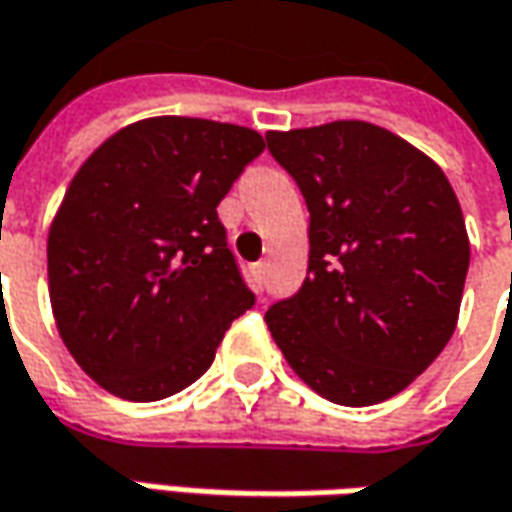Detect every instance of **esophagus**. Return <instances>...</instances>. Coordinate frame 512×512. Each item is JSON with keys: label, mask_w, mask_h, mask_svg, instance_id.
<instances>
[{"label": "esophagus", "mask_w": 512, "mask_h": 512, "mask_svg": "<svg viewBox=\"0 0 512 512\" xmlns=\"http://www.w3.org/2000/svg\"><path fill=\"white\" fill-rule=\"evenodd\" d=\"M252 277H255V283L263 289V283H266V263H255L252 266Z\"/></svg>", "instance_id": "obj_1"}]
</instances>
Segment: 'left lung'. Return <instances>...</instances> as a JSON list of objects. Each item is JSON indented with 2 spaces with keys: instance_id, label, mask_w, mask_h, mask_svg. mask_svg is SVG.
<instances>
[{
  "instance_id": "1",
  "label": "left lung",
  "mask_w": 512,
  "mask_h": 512,
  "mask_svg": "<svg viewBox=\"0 0 512 512\" xmlns=\"http://www.w3.org/2000/svg\"><path fill=\"white\" fill-rule=\"evenodd\" d=\"M309 206V274L266 311L294 374L337 405L408 388L459 320L462 206L425 152L368 121L266 135Z\"/></svg>"
}]
</instances>
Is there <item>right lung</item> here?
<instances>
[{
    "instance_id": "right-lung-1",
    "label": "right lung",
    "mask_w": 512,
    "mask_h": 512,
    "mask_svg": "<svg viewBox=\"0 0 512 512\" xmlns=\"http://www.w3.org/2000/svg\"><path fill=\"white\" fill-rule=\"evenodd\" d=\"M263 147L249 127L161 115L81 164L47 235V283L67 351L104 391H184L255 306L218 203Z\"/></svg>"
}]
</instances>
